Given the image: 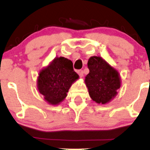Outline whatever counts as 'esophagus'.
I'll return each instance as SVG.
<instances>
[{
  "instance_id": "obj_1",
  "label": "esophagus",
  "mask_w": 150,
  "mask_h": 150,
  "mask_svg": "<svg viewBox=\"0 0 150 150\" xmlns=\"http://www.w3.org/2000/svg\"><path fill=\"white\" fill-rule=\"evenodd\" d=\"M77 73H78V75H80V77H83V71H82V70H77Z\"/></svg>"
}]
</instances>
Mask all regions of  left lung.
Wrapping results in <instances>:
<instances>
[{
  "mask_svg": "<svg viewBox=\"0 0 150 150\" xmlns=\"http://www.w3.org/2000/svg\"><path fill=\"white\" fill-rule=\"evenodd\" d=\"M87 67L89 73L85 82L89 97L99 104H108L117 95L121 86L119 73L100 56L89 58Z\"/></svg>",
  "mask_w": 150,
  "mask_h": 150,
  "instance_id": "left-lung-1",
  "label": "left lung"
}]
</instances>
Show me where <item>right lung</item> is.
I'll return each instance as SVG.
<instances>
[{
  "mask_svg": "<svg viewBox=\"0 0 150 150\" xmlns=\"http://www.w3.org/2000/svg\"><path fill=\"white\" fill-rule=\"evenodd\" d=\"M78 79L73 62L62 56L56 57L39 70L37 89L48 104L56 106L64 100L70 87Z\"/></svg>",
  "mask_w": 150,
  "mask_h": 150,
  "instance_id": "right-lung-1",
  "label": "right lung"
}]
</instances>
